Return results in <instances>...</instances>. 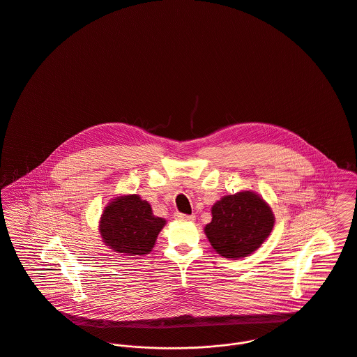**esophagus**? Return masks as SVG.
<instances>
[{
	"mask_svg": "<svg viewBox=\"0 0 357 357\" xmlns=\"http://www.w3.org/2000/svg\"><path fill=\"white\" fill-rule=\"evenodd\" d=\"M175 219L178 220H188V222H193L195 220V215H186V213H181V212H175Z\"/></svg>",
	"mask_w": 357,
	"mask_h": 357,
	"instance_id": "esophagus-1",
	"label": "esophagus"
}]
</instances>
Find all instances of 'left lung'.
I'll use <instances>...</instances> for the list:
<instances>
[{
	"label": "left lung",
	"instance_id": "left-lung-1",
	"mask_svg": "<svg viewBox=\"0 0 357 357\" xmlns=\"http://www.w3.org/2000/svg\"><path fill=\"white\" fill-rule=\"evenodd\" d=\"M273 227L274 215L264 199L252 192H241L212 206V222L205 226V234L219 255L239 259L255 252Z\"/></svg>",
	"mask_w": 357,
	"mask_h": 357
}]
</instances>
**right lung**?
<instances>
[{
    "instance_id": "1",
    "label": "right lung",
    "mask_w": 357,
    "mask_h": 357,
    "mask_svg": "<svg viewBox=\"0 0 357 357\" xmlns=\"http://www.w3.org/2000/svg\"><path fill=\"white\" fill-rule=\"evenodd\" d=\"M165 220L152 213L151 205L138 197L115 198L104 211L100 233L105 245L130 256L146 255L155 246Z\"/></svg>"
}]
</instances>
